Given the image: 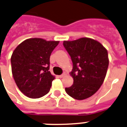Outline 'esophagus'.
Wrapping results in <instances>:
<instances>
[{
  "instance_id": "1",
  "label": "esophagus",
  "mask_w": 127,
  "mask_h": 127,
  "mask_svg": "<svg viewBox=\"0 0 127 127\" xmlns=\"http://www.w3.org/2000/svg\"><path fill=\"white\" fill-rule=\"evenodd\" d=\"M65 74H66L65 72H64L63 74H62L61 75H59V76H59V78H63V76H64Z\"/></svg>"
}]
</instances>
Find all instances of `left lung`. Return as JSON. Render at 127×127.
Instances as JSON below:
<instances>
[{"instance_id": "8db88e82", "label": "left lung", "mask_w": 127, "mask_h": 127, "mask_svg": "<svg viewBox=\"0 0 127 127\" xmlns=\"http://www.w3.org/2000/svg\"><path fill=\"white\" fill-rule=\"evenodd\" d=\"M63 45L73 64L70 75L74 82L65 88L66 93L76 100L86 99L103 83L109 63L107 51L97 40L87 37L64 40Z\"/></svg>"}]
</instances>
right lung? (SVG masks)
<instances>
[{
	"instance_id": "right-lung-1",
	"label": "right lung",
	"mask_w": 127,
	"mask_h": 127,
	"mask_svg": "<svg viewBox=\"0 0 127 127\" xmlns=\"http://www.w3.org/2000/svg\"><path fill=\"white\" fill-rule=\"evenodd\" d=\"M59 43L32 38L24 40L13 51L12 76L19 90L29 98H40L51 89L55 77L48 70L50 57Z\"/></svg>"
}]
</instances>
